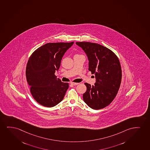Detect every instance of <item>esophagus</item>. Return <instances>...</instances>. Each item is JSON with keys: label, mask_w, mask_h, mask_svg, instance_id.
<instances>
[{"label": "esophagus", "mask_w": 150, "mask_h": 150, "mask_svg": "<svg viewBox=\"0 0 150 150\" xmlns=\"http://www.w3.org/2000/svg\"><path fill=\"white\" fill-rule=\"evenodd\" d=\"M70 84L72 85V86H76V85H77L78 84V83H75V82H70Z\"/></svg>", "instance_id": "obj_1"}]
</instances>
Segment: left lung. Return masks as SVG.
Segmentation results:
<instances>
[{
    "label": "left lung",
    "mask_w": 150,
    "mask_h": 150,
    "mask_svg": "<svg viewBox=\"0 0 150 150\" xmlns=\"http://www.w3.org/2000/svg\"><path fill=\"white\" fill-rule=\"evenodd\" d=\"M88 57V70L95 76L94 85L85 83L87 90L84 102L92 109H102L109 105L118 92L122 80L121 64L112 51L96 43L76 42Z\"/></svg>",
    "instance_id": "1"
}]
</instances>
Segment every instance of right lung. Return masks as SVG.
I'll list each match as a JSON object with an SVG mask.
<instances>
[{"instance_id":"add662e5","label":"right lung","mask_w":150,"mask_h":150,"mask_svg":"<svg viewBox=\"0 0 150 150\" xmlns=\"http://www.w3.org/2000/svg\"><path fill=\"white\" fill-rule=\"evenodd\" d=\"M71 43H50L38 48L29 57L26 77L33 98L44 106L52 107L62 101L68 83L57 78L62 57L73 45Z\"/></svg>"}]
</instances>
